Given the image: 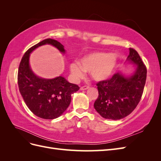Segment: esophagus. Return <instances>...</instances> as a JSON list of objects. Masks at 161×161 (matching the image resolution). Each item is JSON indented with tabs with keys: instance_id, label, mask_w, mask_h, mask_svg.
Instances as JSON below:
<instances>
[{
	"instance_id": "34e87169",
	"label": "esophagus",
	"mask_w": 161,
	"mask_h": 161,
	"mask_svg": "<svg viewBox=\"0 0 161 161\" xmlns=\"http://www.w3.org/2000/svg\"><path fill=\"white\" fill-rule=\"evenodd\" d=\"M89 88V86H88V85H85V86H82L80 87V90H82V91L86 90V89H88Z\"/></svg>"
}]
</instances>
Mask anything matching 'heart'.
Instances as JSON below:
<instances>
[{"label":"heart","instance_id":"heart-1","mask_svg":"<svg viewBox=\"0 0 161 161\" xmlns=\"http://www.w3.org/2000/svg\"><path fill=\"white\" fill-rule=\"evenodd\" d=\"M118 63V58L115 54L95 52L82 58L79 64H71L70 70L77 79L83 76L85 72H88L92 79L101 81L108 79L113 74Z\"/></svg>","mask_w":161,"mask_h":161}]
</instances>
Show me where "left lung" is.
<instances>
[{"label":"left lung","mask_w":161,"mask_h":161,"mask_svg":"<svg viewBox=\"0 0 161 161\" xmlns=\"http://www.w3.org/2000/svg\"><path fill=\"white\" fill-rule=\"evenodd\" d=\"M127 60L136 64L134 74L130 77L117 72L109 79L97 83L99 96L94 108L101 116L108 119H120L130 115L142 98L147 70L138 53L130 48Z\"/></svg>","instance_id":"obj_1"}]
</instances>
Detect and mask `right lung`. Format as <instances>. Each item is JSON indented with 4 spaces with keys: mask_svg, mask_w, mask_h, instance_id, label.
Instances as JSON below:
<instances>
[{
    "mask_svg": "<svg viewBox=\"0 0 161 161\" xmlns=\"http://www.w3.org/2000/svg\"><path fill=\"white\" fill-rule=\"evenodd\" d=\"M51 44L64 53V46L57 40L46 39L30 47L19 64L17 80L19 91L28 108L39 118L53 119L60 116L69 106L71 95L79 91L63 76L45 79L33 74L29 64L30 53L39 46Z\"/></svg>",
    "mask_w": 161,
    "mask_h": 161,
    "instance_id": "1",
    "label": "right lung"
}]
</instances>
